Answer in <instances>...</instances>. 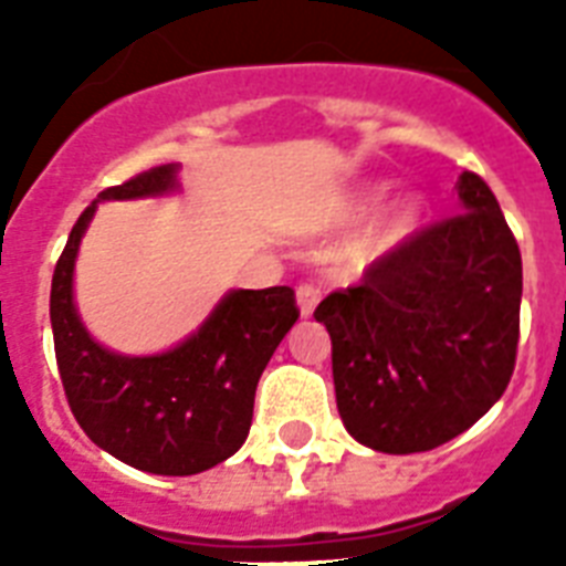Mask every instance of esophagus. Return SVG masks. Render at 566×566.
<instances>
[{
  "label": "esophagus",
  "mask_w": 566,
  "mask_h": 566,
  "mask_svg": "<svg viewBox=\"0 0 566 566\" xmlns=\"http://www.w3.org/2000/svg\"><path fill=\"white\" fill-rule=\"evenodd\" d=\"M296 302H300L302 317H311L314 308H317L319 302V287L314 282H302L296 284Z\"/></svg>",
  "instance_id": "1"
}]
</instances>
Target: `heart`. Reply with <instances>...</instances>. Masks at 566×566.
Listing matches in <instances>:
<instances>
[{"label":"heart","mask_w":566,"mask_h":566,"mask_svg":"<svg viewBox=\"0 0 566 566\" xmlns=\"http://www.w3.org/2000/svg\"><path fill=\"white\" fill-rule=\"evenodd\" d=\"M367 208H370V202H364L361 208H358V213H364ZM411 229L413 211H399L396 217H390L385 226H378L376 231H370L367 238L349 243V247L340 252V264H344L349 273H358V270H364L367 264H373L376 258L385 255L387 249H394Z\"/></svg>","instance_id":"heart-1"}]
</instances>
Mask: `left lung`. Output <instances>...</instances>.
I'll return each mask as SVG.
<instances>
[{
    "label": "left lung",
    "mask_w": 566,
    "mask_h": 566,
    "mask_svg": "<svg viewBox=\"0 0 566 566\" xmlns=\"http://www.w3.org/2000/svg\"><path fill=\"white\" fill-rule=\"evenodd\" d=\"M458 202L314 311L332 337L340 420L376 452L411 455L458 438L514 373L520 247L482 176L458 179Z\"/></svg>",
    "instance_id": "obj_1"
}]
</instances>
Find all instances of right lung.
Here are the masks:
<instances>
[{"instance_id": "right-lung-1", "label": "right lung", "mask_w": 566, "mask_h": 566, "mask_svg": "<svg viewBox=\"0 0 566 566\" xmlns=\"http://www.w3.org/2000/svg\"><path fill=\"white\" fill-rule=\"evenodd\" d=\"M176 167L137 172L99 199L161 196ZM96 202L75 220L57 258L49 296L55 358L70 411L84 434L128 467L155 475L211 470L243 447L258 378L300 319L291 287L231 291L185 344L164 355L128 358L102 349L73 305V266Z\"/></svg>"}]
</instances>
